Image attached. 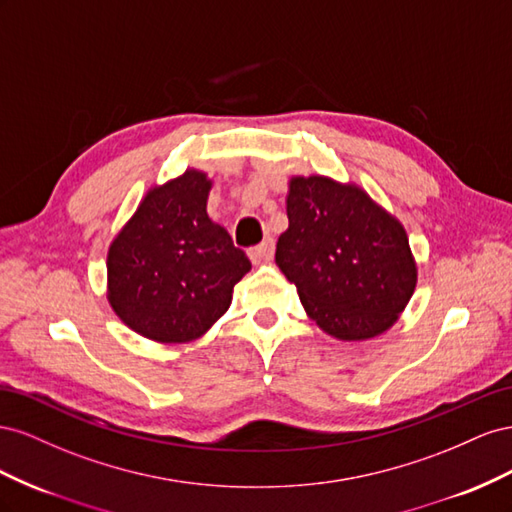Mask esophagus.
<instances>
[{"instance_id":"obj_1","label":"esophagus","mask_w":512,"mask_h":512,"mask_svg":"<svg viewBox=\"0 0 512 512\" xmlns=\"http://www.w3.org/2000/svg\"><path fill=\"white\" fill-rule=\"evenodd\" d=\"M272 255H274V240L272 238L257 244L255 248H251V253H248V257H251L253 261H270Z\"/></svg>"}]
</instances>
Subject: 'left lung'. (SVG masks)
Returning a JSON list of instances; mask_svg holds the SVG:
<instances>
[{
  "label": "left lung",
  "instance_id": "left-lung-1",
  "mask_svg": "<svg viewBox=\"0 0 512 512\" xmlns=\"http://www.w3.org/2000/svg\"><path fill=\"white\" fill-rule=\"evenodd\" d=\"M276 266L315 324L339 341L386 332L410 302L418 266L407 231L358 184L296 175Z\"/></svg>",
  "mask_w": 512,
  "mask_h": 512
}]
</instances>
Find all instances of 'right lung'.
<instances>
[{
    "label": "right lung",
    "mask_w": 512,
    "mask_h": 512,
    "mask_svg": "<svg viewBox=\"0 0 512 512\" xmlns=\"http://www.w3.org/2000/svg\"><path fill=\"white\" fill-rule=\"evenodd\" d=\"M212 180L199 169L152 186L107 253V300L124 324L156 343H188L221 319L251 270L208 216Z\"/></svg>",
    "instance_id": "1"
}]
</instances>
